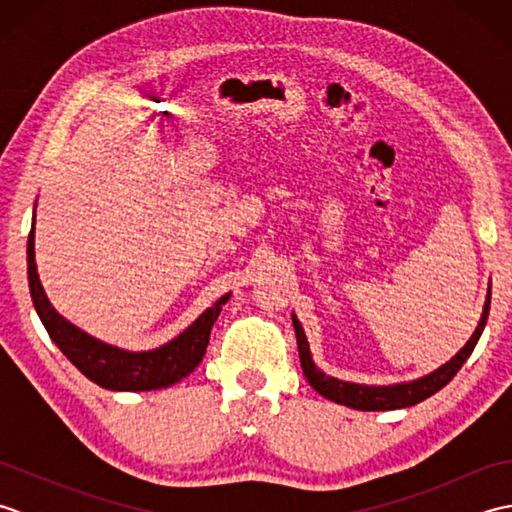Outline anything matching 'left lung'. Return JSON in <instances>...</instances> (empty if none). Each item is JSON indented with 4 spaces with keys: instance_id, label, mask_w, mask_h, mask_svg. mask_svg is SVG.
<instances>
[{
    "instance_id": "8db88e82",
    "label": "left lung",
    "mask_w": 512,
    "mask_h": 512,
    "mask_svg": "<svg viewBox=\"0 0 512 512\" xmlns=\"http://www.w3.org/2000/svg\"><path fill=\"white\" fill-rule=\"evenodd\" d=\"M488 310H491V286H488V295L484 303V312L482 319L477 323V328L473 336L469 339L462 350L455 354L449 363H444L438 367L436 372H431L422 378L411 380V383H398V385H358V383H345V380L332 378L328 374H323L321 369L314 365L312 354H310V345L306 334H303V328L299 319L292 314V325H295V334H297V345H299V358H301V369L306 374L308 383L314 387V391H319L323 398H328L332 402H339V405L352 407V409H361V411H391V409H402V407H411L418 405V402L427 400L429 396L436 394L444 385H449L453 376L460 372V367L466 363V358L471 356L475 350L477 341L484 332V325L488 319Z\"/></svg>"
}]
</instances>
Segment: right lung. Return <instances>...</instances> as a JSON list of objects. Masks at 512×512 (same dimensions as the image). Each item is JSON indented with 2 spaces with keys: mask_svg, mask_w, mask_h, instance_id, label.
Instances as JSON below:
<instances>
[{
  "mask_svg": "<svg viewBox=\"0 0 512 512\" xmlns=\"http://www.w3.org/2000/svg\"><path fill=\"white\" fill-rule=\"evenodd\" d=\"M28 286L43 328L48 330L50 339L57 343L59 350L68 356V361L92 383L114 391L162 389L189 376L202 361L206 345H209L211 328L220 317L222 306L231 299V292L220 297L176 339L151 352H127L121 347L107 345L81 332L52 308L37 275L35 222H32L28 235Z\"/></svg>",
  "mask_w": 512,
  "mask_h": 512,
  "instance_id": "1",
  "label": "right lung"
}]
</instances>
